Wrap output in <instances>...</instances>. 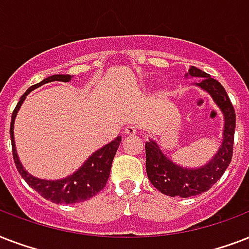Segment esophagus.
I'll list each match as a JSON object with an SVG mask.
<instances>
[{
  "label": "esophagus",
  "instance_id": "1",
  "mask_svg": "<svg viewBox=\"0 0 249 249\" xmlns=\"http://www.w3.org/2000/svg\"><path fill=\"white\" fill-rule=\"evenodd\" d=\"M125 133L126 134H134V133H137V126L133 124H128L125 126Z\"/></svg>",
  "mask_w": 249,
  "mask_h": 249
}]
</instances>
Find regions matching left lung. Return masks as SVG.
Returning a JSON list of instances; mask_svg holds the SVG:
<instances>
[{"mask_svg": "<svg viewBox=\"0 0 249 249\" xmlns=\"http://www.w3.org/2000/svg\"><path fill=\"white\" fill-rule=\"evenodd\" d=\"M189 73L190 76L203 77L196 85L212 95L213 101L224 113V141L216 156L207 165L199 169H186L176 165L169 159H166L154 141L146 142V172L148 179L160 193L168 196L189 197L208 191L222 177L232 158L235 111L226 90L217 80L199 68L191 67Z\"/></svg>", "mask_w": 249, "mask_h": 249, "instance_id": "obj_1", "label": "left lung"}]
</instances>
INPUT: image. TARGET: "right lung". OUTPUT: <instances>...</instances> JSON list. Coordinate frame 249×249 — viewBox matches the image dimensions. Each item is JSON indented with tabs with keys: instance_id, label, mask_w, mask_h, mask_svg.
Here are the masks:
<instances>
[{
	"instance_id": "add662e5",
	"label": "right lung",
	"mask_w": 249,
	"mask_h": 249,
	"mask_svg": "<svg viewBox=\"0 0 249 249\" xmlns=\"http://www.w3.org/2000/svg\"><path fill=\"white\" fill-rule=\"evenodd\" d=\"M71 80L70 75H53L48 79L42 80L41 83L31 86L23 95L20 101L18 102L17 107L13 111L11 115V124H10V137H11V148H13L14 163L17 165V169L24 181L32 187L35 191L40 194L41 196L45 197L46 200H50L56 204H73L79 201L88 200L94 195H97L107 183V179L109 177L111 172V165L112 160L115 158L119 144L121 142V137H117L112 142H109L98 150L86 160V163L80 168L76 173H73L70 177L60 179V181H45V179H38L28 174L21 166L20 161L18 159L17 150H15V143H14V121L17 116L18 111L20 108L21 103L28 95L29 91L36 89L42 84L50 83V81H63L67 83Z\"/></svg>"
}]
</instances>
